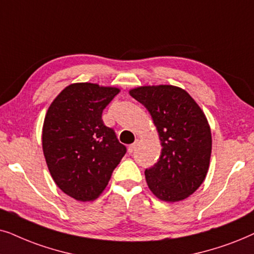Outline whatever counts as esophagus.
Segmentation results:
<instances>
[{"mask_svg":"<svg viewBox=\"0 0 254 254\" xmlns=\"http://www.w3.org/2000/svg\"><path fill=\"white\" fill-rule=\"evenodd\" d=\"M137 144H138V139L134 141L133 144H131L130 146H129V148H127V151H129V153H132V152L136 150V147H137Z\"/></svg>","mask_w":254,"mask_h":254,"instance_id":"esophagus-1","label":"esophagus"}]
</instances>
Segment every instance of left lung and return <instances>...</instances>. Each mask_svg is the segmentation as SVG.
Wrapping results in <instances>:
<instances>
[{
	"instance_id": "obj_1",
	"label": "left lung",
	"mask_w": 254,
	"mask_h": 254,
	"mask_svg": "<svg viewBox=\"0 0 254 254\" xmlns=\"http://www.w3.org/2000/svg\"><path fill=\"white\" fill-rule=\"evenodd\" d=\"M129 93L148 110L161 144L158 162L145 170L148 188L161 201L185 200L209 170L212 140L207 117L180 87L141 86Z\"/></svg>"
}]
</instances>
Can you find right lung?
Masks as SVG:
<instances>
[{
  "mask_svg": "<svg viewBox=\"0 0 254 254\" xmlns=\"http://www.w3.org/2000/svg\"><path fill=\"white\" fill-rule=\"evenodd\" d=\"M118 93L116 87L72 83L47 109L44 157L56 185L77 201L96 200L127 152L102 121L103 109Z\"/></svg>",
  "mask_w": 254,
  "mask_h": 254,
  "instance_id": "right-lung-1",
  "label": "right lung"
}]
</instances>
